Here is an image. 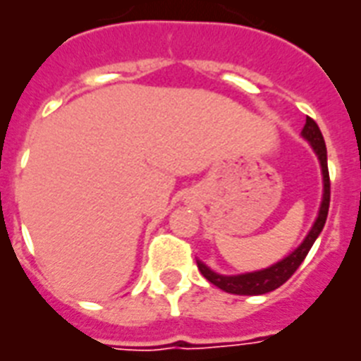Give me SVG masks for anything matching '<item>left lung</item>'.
Segmentation results:
<instances>
[{"label":"left lung","instance_id":"obj_1","mask_svg":"<svg viewBox=\"0 0 361 361\" xmlns=\"http://www.w3.org/2000/svg\"><path fill=\"white\" fill-rule=\"evenodd\" d=\"M303 139L311 142L314 154L318 156L320 167H322V180H324V194H322V203H320V211L318 216L312 224L311 231L307 233L305 241L301 243L300 247L295 248L294 252L286 256L281 262H276L267 269L252 271V273H243V275H220L209 269L203 262L197 259V269L201 271V275L205 276L207 281L219 286L220 290H224L228 294H237V295H262L267 292H273L279 286H282L284 282L294 275L295 269L300 267L301 262L305 259L309 254L311 247L317 241V237L320 235V231L324 230L326 219H328V209H329V173H328V150H326V142H324L322 131L318 128V124L312 118L307 116V122L301 130Z\"/></svg>","mask_w":361,"mask_h":361}]
</instances>
